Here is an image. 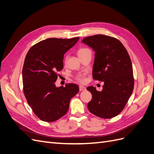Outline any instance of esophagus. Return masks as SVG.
Listing matches in <instances>:
<instances>
[{"mask_svg": "<svg viewBox=\"0 0 154 154\" xmlns=\"http://www.w3.org/2000/svg\"><path fill=\"white\" fill-rule=\"evenodd\" d=\"M79 90H80V91H85V90H86V88H85V87H83V86H82V85H80V87H79Z\"/></svg>", "mask_w": 154, "mask_h": 154, "instance_id": "esophagus-1", "label": "esophagus"}]
</instances>
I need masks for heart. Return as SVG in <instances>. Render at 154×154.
I'll use <instances>...</instances> for the list:
<instances>
[{
	"label": "heart",
	"instance_id": "b5f03b06",
	"mask_svg": "<svg viewBox=\"0 0 154 154\" xmlns=\"http://www.w3.org/2000/svg\"><path fill=\"white\" fill-rule=\"evenodd\" d=\"M89 51V49L87 48H80L78 51V56H80L82 54L85 53L87 51ZM76 80L80 83H84L85 82V73H80L78 74V75L76 76Z\"/></svg>",
	"mask_w": 154,
	"mask_h": 154
}]
</instances>
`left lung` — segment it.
Instances as JSON below:
<instances>
[{
  "label": "left lung",
  "mask_w": 154,
  "mask_h": 154,
  "mask_svg": "<svg viewBox=\"0 0 154 154\" xmlns=\"http://www.w3.org/2000/svg\"><path fill=\"white\" fill-rule=\"evenodd\" d=\"M82 42L95 51L93 79L104 82L101 92L92 86L87 88L92 96L88 109L99 118H112L122 112L134 89L130 56L122 43L110 36H90Z\"/></svg>",
  "instance_id": "8db88e82"
}]
</instances>
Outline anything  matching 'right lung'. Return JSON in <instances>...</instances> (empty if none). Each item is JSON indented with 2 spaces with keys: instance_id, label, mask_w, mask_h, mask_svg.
<instances>
[{
  "instance_id": "add662e5",
  "label": "right lung",
  "mask_w": 154,
  "mask_h": 154,
  "mask_svg": "<svg viewBox=\"0 0 154 154\" xmlns=\"http://www.w3.org/2000/svg\"><path fill=\"white\" fill-rule=\"evenodd\" d=\"M79 37L70 39L50 38L32 45L22 69L23 91L35 115L45 122L61 118L68 111L70 100L79 91L74 83L55 86L58 72L63 67L64 54Z\"/></svg>"
}]
</instances>
